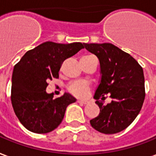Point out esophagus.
<instances>
[{
  "instance_id": "1",
  "label": "esophagus",
  "mask_w": 156,
  "mask_h": 156,
  "mask_svg": "<svg viewBox=\"0 0 156 156\" xmlns=\"http://www.w3.org/2000/svg\"><path fill=\"white\" fill-rule=\"evenodd\" d=\"M77 102L79 103V104H81V105H87V103H88V101L87 100H81V99H78Z\"/></svg>"
}]
</instances>
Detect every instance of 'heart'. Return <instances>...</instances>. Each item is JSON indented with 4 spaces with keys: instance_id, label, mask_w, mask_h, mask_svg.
<instances>
[{
    "instance_id": "obj_1",
    "label": "heart",
    "mask_w": 156,
    "mask_h": 156,
    "mask_svg": "<svg viewBox=\"0 0 156 156\" xmlns=\"http://www.w3.org/2000/svg\"><path fill=\"white\" fill-rule=\"evenodd\" d=\"M68 89L73 95L78 98H85L88 93L89 86L87 82L80 80V81H76L69 85Z\"/></svg>"
}]
</instances>
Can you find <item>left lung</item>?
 I'll list each match as a JSON object with an SVG mask.
<instances>
[{
	"label": "left lung",
	"instance_id": "8db88e82",
	"mask_svg": "<svg viewBox=\"0 0 156 156\" xmlns=\"http://www.w3.org/2000/svg\"><path fill=\"white\" fill-rule=\"evenodd\" d=\"M85 48L98 57L100 64V83L94 98L100 109L90 121L99 133L114 134L129 126L137 116L145 98L143 68L132 56L111 43H84ZM112 101L104 105L105 94Z\"/></svg>",
	"mask_w": 156,
	"mask_h": 156
}]
</instances>
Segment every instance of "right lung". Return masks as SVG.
<instances>
[{
    "label": "right lung",
    "mask_w": 156,
    "mask_h": 156,
    "mask_svg": "<svg viewBox=\"0 0 156 156\" xmlns=\"http://www.w3.org/2000/svg\"><path fill=\"white\" fill-rule=\"evenodd\" d=\"M82 48L80 42L47 41L27 51L15 65L11 100L15 115L26 129L47 133L62 122L67 106L76 99L67 92L54 98L53 93L46 92L47 82L58 78L63 62Z\"/></svg>",
    "instance_id": "1"
}]
</instances>
